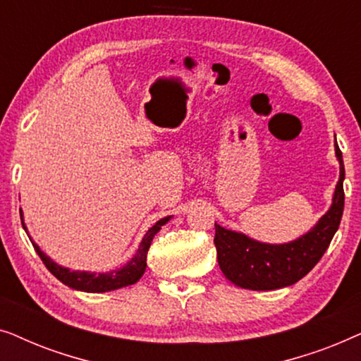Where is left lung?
Segmentation results:
<instances>
[{
  "mask_svg": "<svg viewBox=\"0 0 361 361\" xmlns=\"http://www.w3.org/2000/svg\"><path fill=\"white\" fill-rule=\"evenodd\" d=\"M335 154L340 161V179L332 207L300 238L286 245H266L215 224L216 259L226 279L243 289H279L298 283L319 263L338 230L343 214L345 169L338 145H335Z\"/></svg>",
  "mask_w": 361,
  "mask_h": 361,
  "instance_id": "left-lung-1",
  "label": "left lung"
}]
</instances>
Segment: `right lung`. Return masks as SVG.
Masks as SVG:
<instances>
[{
  "label": "right lung",
  "mask_w": 361,
  "mask_h": 361,
  "mask_svg": "<svg viewBox=\"0 0 361 361\" xmlns=\"http://www.w3.org/2000/svg\"><path fill=\"white\" fill-rule=\"evenodd\" d=\"M169 219L171 216H164V219H161L156 225H152L151 228L146 231L140 248H137L136 255L133 256L130 263L125 264L120 269L111 271V273L95 274V273H87V271H71L67 268H62V266L54 263L51 258H47L36 243H32V246L34 250L37 251L39 258L42 259V263L46 264V268L51 271V273L56 276L61 283L68 286V288L77 289V290H85V293H108V290L121 289L125 288V286L135 284L140 281L141 276L145 274L146 258H147V251H149L151 241L154 238L157 231L161 230V226L164 225L166 221H169ZM21 224H23V228L26 230V225H24L23 221V212H21Z\"/></svg>",
  "instance_id": "add662e5"
}]
</instances>
